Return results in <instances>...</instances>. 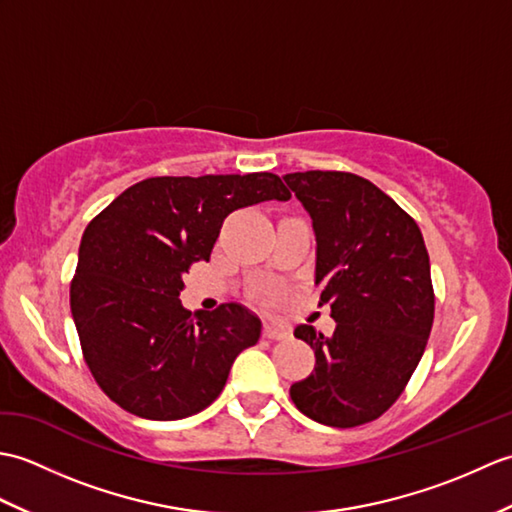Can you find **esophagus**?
I'll return each mask as SVG.
<instances>
[{
	"label": "esophagus",
	"instance_id": "1",
	"mask_svg": "<svg viewBox=\"0 0 512 512\" xmlns=\"http://www.w3.org/2000/svg\"><path fill=\"white\" fill-rule=\"evenodd\" d=\"M264 336L270 341H281V339H288V330L281 328V325H275V323H266Z\"/></svg>",
	"mask_w": 512,
	"mask_h": 512
}]
</instances>
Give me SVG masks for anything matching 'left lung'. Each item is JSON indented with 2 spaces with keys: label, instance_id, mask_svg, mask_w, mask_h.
Wrapping results in <instances>:
<instances>
[{
  "label": "left lung",
  "instance_id": "left-lung-1",
  "mask_svg": "<svg viewBox=\"0 0 512 512\" xmlns=\"http://www.w3.org/2000/svg\"><path fill=\"white\" fill-rule=\"evenodd\" d=\"M312 217L314 284L336 330L297 325L314 372L290 387L297 409L328 427L372 422L394 405L427 347L436 297L418 224L376 184L345 171L284 176Z\"/></svg>",
  "mask_w": 512,
  "mask_h": 512
}]
</instances>
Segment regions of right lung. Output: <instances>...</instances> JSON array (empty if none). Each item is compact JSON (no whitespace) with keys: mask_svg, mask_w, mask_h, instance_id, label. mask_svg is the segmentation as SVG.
I'll list each match as a JSON object with an SVG mask.
<instances>
[{"mask_svg":"<svg viewBox=\"0 0 512 512\" xmlns=\"http://www.w3.org/2000/svg\"><path fill=\"white\" fill-rule=\"evenodd\" d=\"M290 200L275 173L147 178L88 224L70 286L85 363L118 407L147 420H180L220 396L237 354L262 321L239 303L191 314L184 273L209 262L224 217Z\"/></svg>","mask_w":512,"mask_h":512,"instance_id":"add662e5","label":"right lung"}]
</instances>
